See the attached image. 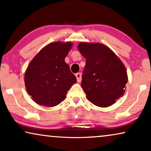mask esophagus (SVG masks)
I'll return each instance as SVG.
<instances>
[{"label":"esophagus","instance_id":"34e87169","mask_svg":"<svg viewBox=\"0 0 151 151\" xmlns=\"http://www.w3.org/2000/svg\"><path fill=\"white\" fill-rule=\"evenodd\" d=\"M76 77L77 78V81L78 82H80L82 80V73H76Z\"/></svg>","mask_w":151,"mask_h":151}]
</instances>
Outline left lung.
Listing matches in <instances>:
<instances>
[{
    "label": "left lung",
    "instance_id": "8db88e82",
    "mask_svg": "<svg viewBox=\"0 0 151 151\" xmlns=\"http://www.w3.org/2000/svg\"><path fill=\"white\" fill-rule=\"evenodd\" d=\"M78 48L86 59L81 86L86 98L100 107L114 104L124 93L128 81L122 62L100 43L81 42Z\"/></svg>",
    "mask_w": 151,
    "mask_h": 151
}]
</instances>
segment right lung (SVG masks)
I'll return each mask as SVG.
<instances>
[{"label": "right lung", "mask_w": 151, "mask_h": 151, "mask_svg": "<svg viewBox=\"0 0 151 151\" xmlns=\"http://www.w3.org/2000/svg\"><path fill=\"white\" fill-rule=\"evenodd\" d=\"M71 42H55L41 49L29 65L24 75L26 90L40 105L52 107L66 98L71 86L76 83L65 58Z\"/></svg>", "instance_id": "add662e5"}]
</instances>
